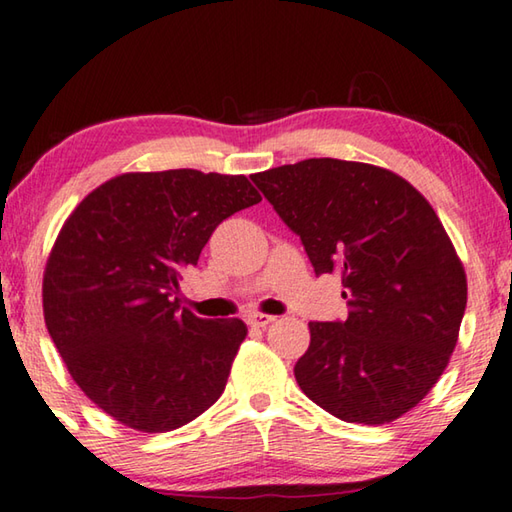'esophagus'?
Wrapping results in <instances>:
<instances>
[{
	"label": "esophagus",
	"mask_w": 512,
	"mask_h": 512,
	"mask_svg": "<svg viewBox=\"0 0 512 512\" xmlns=\"http://www.w3.org/2000/svg\"><path fill=\"white\" fill-rule=\"evenodd\" d=\"M276 320L274 315H263V313H251L247 317V324L249 326H256V329H265L267 324H272Z\"/></svg>",
	"instance_id": "esophagus-1"
}]
</instances>
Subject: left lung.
<instances>
[{
    "instance_id": "8db88e82",
    "label": "left lung",
    "mask_w": 512,
    "mask_h": 512,
    "mask_svg": "<svg viewBox=\"0 0 512 512\" xmlns=\"http://www.w3.org/2000/svg\"><path fill=\"white\" fill-rule=\"evenodd\" d=\"M301 238L315 274L340 272L349 315L311 322L295 365L342 422L385 424L420 404L456 347L467 279L420 192L383 167L308 158L251 177Z\"/></svg>"
}]
</instances>
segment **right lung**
<instances>
[{
    "label": "right lung",
    "mask_w": 512,
    "mask_h": 512,
    "mask_svg": "<svg viewBox=\"0 0 512 512\" xmlns=\"http://www.w3.org/2000/svg\"><path fill=\"white\" fill-rule=\"evenodd\" d=\"M258 201L247 177L165 170L122 174L74 208L45 267L43 311L92 404L165 433L220 399L247 326L181 311L179 279L217 224Z\"/></svg>",
    "instance_id": "1"
}]
</instances>
